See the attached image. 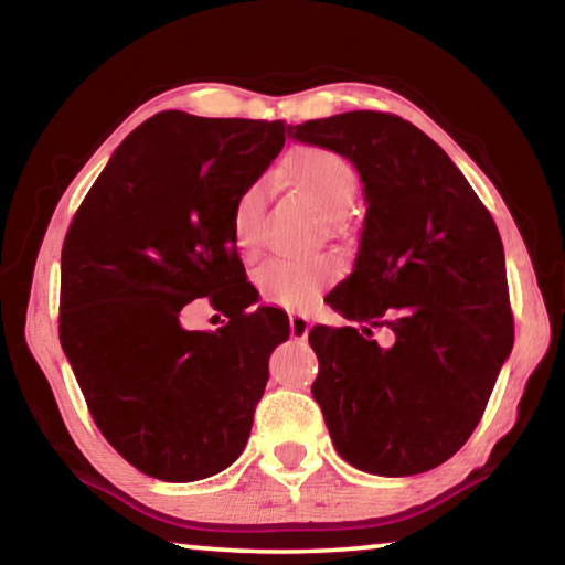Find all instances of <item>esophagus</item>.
Returning <instances> with one entry per match:
<instances>
[{"label": "esophagus", "mask_w": 565, "mask_h": 565, "mask_svg": "<svg viewBox=\"0 0 565 565\" xmlns=\"http://www.w3.org/2000/svg\"><path fill=\"white\" fill-rule=\"evenodd\" d=\"M289 329H291V339L294 341H303L309 337V329H311V321L303 317V313H291L289 317Z\"/></svg>", "instance_id": "obj_1"}]
</instances>
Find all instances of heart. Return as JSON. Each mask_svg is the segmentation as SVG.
<instances>
[{"mask_svg": "<svg viewBox=\"0 0 565 565\" xmlns=\"http://www.w3.org/2000/svg\"><path fill=\"white\" fill-rule=\"evenodd\" d=\"M281 174L294 186L303 189L329 222H337L353 202L359 191V177L347 159L323 147H303L284 161ZM264 184L252 181L236 196L232 209V236L244 256L256 254L262 234L264 212ZM341 274V262L333 254L311 256H271L256 269V286L266 301L303 309L309 306L323 286Z\"/></svg>", "mask_w": 565, "mask_h": 565, "instance_id": "obj_1", "label": "heart"}]
</instances>
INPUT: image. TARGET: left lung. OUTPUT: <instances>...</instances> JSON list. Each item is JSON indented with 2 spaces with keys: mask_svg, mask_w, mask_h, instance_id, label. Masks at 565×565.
<instances>
[{
  "mask_svg": "<svg viewBox=\"0 0 565 565\" xmlns=\"http://www.w3.org/2000/svg\"><path fill=\"white\" fill-rule=\"evenodd\" d=\"M289 137L347 157L369 204L353 271L327 296L356 327L309 331L331 441L361 471H431L473 434L513 349L499 228L446 151L396 114L347 111Z\"/></svg>",
  "mask_w": 565,
  "mask_h": 565,
  "instance_id": "obj_1",
  "label": "left lung"
}]
</instances>
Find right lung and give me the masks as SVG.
<instances>
[{
    "label": "right lung",
    "mask_w": 565,
    "mask_h": 565,
    "mask_svg": "<svg viewBox=\"0 0 565 565\" xmlns=\"http://www.w3.org/2000/svg\"><path fill=\"white\" fill-rule=\"evenodd\" d=\"M284 121L159 111L114 151L62 246L60 341L104 438L159 481L232 466L252 434L269 356L289 339L281 309L242 281L236 196L286 141ZM209 298L212 334L178 311Z\"/></svg>",
    "instance_id": "add662e5"
}]
</instances>
